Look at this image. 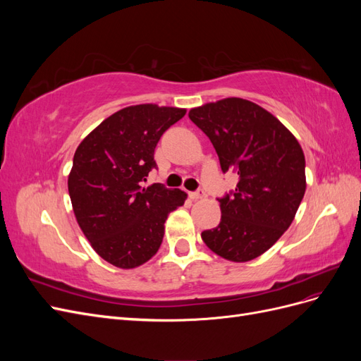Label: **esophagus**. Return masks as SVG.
Here are the masks:
<instances>
[{
	"instance_id": "obj_1",
	"label": "esophagus",
	"mask_w": 361,
	"mask_h": 361,
	"mask_svg": "<svg viewBox=\"0 0 361 361\" xmlns=\"http://www.w3.org/2000/svg\"><path fill=\"white\" fill-rule=\"evenodd\" d=\"M188 195H190L191 200H200V199H204V197H206V194H204L203 190L194 191V192H188Z\"/></svg>"
}]
</instances>
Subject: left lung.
Segmentation results:
<instances>
[{
    "mask_svg": "<svg viewBox=\"0 0 361 361\" xmlns=\"http://www.w3.org/2000/svg\"><path fill=\"white\" fill-rule=\"evenodd\" d=\"M209 137L221 170L238 173L236 188L218 199L221 221L202 239L215 255L248 262L285 233L305 192V159L290 130L265 108L241 97L188 113Z\"/></svg>",
    "mask_w": 361,
    "mask_h": 361,
    "instance_id": "obj_1",
    "label": "left lung"
}]
</instances>
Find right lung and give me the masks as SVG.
I'll list each match as a JSON object with an SVG mask.
<instances>
[{
  "mask_svg": "<svg viewBox=\"0 0 361 361\" xmlns=\"http://www.w3.org/2000/svg\"><path fill=\"white\" fill-rule=\"evenodd\" d=\"M187 110L141 104L111 114L76 147L68 188L73 214L93 250L111 265L130 269L154 257L164 223L187 200L161 183L141 187L157 169L161 135Z\"/></svg>",
  "mask_w": 361,
  "mask_h": 361,
  "instance_id": "1",
  "label": "right lung"
}]
</instances>
